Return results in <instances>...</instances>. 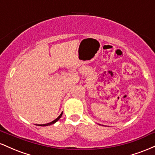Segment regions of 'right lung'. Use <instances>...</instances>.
Masks as SVG:
<instances>
[{
  "label": "right lung",
  "mask_w": 155,
  "mask_h": 155,
  "mask_svg": "<svg viewBox=\"0 0 155 155\" xmlns=\"http://www.w3.org/2000/svg\"><path fill=\"white\" fill-rule=\"evenodd\" d=\"M62 115H63V112H62V113L60 114V116L58 117V118H56V119H55V120H53L52 122H49V123H47V124H37V125H39V126H43V127H44V126H48V125H51V124H54L55 122H58V121L59 120L60 118H61Z\"/></svg>",
  "instance_id": "obj_1"
}]
</instances>
